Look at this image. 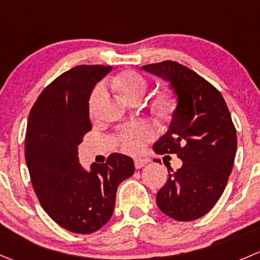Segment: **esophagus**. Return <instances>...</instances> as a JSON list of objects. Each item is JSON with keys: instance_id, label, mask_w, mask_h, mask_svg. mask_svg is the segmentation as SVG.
Wrapping results in <instances>:
<instances>
[{"instance_id": "esophagus-1", "label": "esophagus", "mask_w": 260, "mask_h": 260, "mask_svg": "<svg viewBox=\"0 0 260 260\" xmlns=\"http://www.w3.org/2000/svg\"><path fill=\"white\" fill-rule=\"evenodd\" d=\"M148 162H150V160H148V158H146V157L136 158V160H135V166H136V169H141V168H143V166H145V165H147Z\"/></svg>"}]
</instances>
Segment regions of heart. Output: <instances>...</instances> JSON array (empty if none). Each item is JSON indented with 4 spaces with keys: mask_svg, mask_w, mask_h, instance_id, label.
<instances>
[{
    "mask_svg": "<svg viewBox=\"0 0 260 260\" xmlns=\"http://www.w3.org/2000/svg\"><path fill=\"white\" fill-rule=\"evenodd\" d=\"M147 81L135 71H123L112 80V87L128 103L140 102L147 91ZM104 86L98 85L90 96V113L95 114L100 102L104 98ZM173 108V100L169 95H161L156 100V109L160 114H166ZM153 137V131L147 123H135L124 125L119 131V142L123 150L135 153L142 150L146 142Z\"/></svg>",
    "mask_w": 260,
    "mask_h": 260,
    "instance_id": "1",
    "label": "heart"
}]
</instances>
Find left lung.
Here are the masks:
<instances>
[{
	"mask_svg": "<svg viewBox=\"0 0 260 260\" xmlns=\"http://www.w3.org/2000/svg\"><path fill=\"white\" fill-rule=\"evenodd\" d=\"M142 70L162 77L176 95L169 129L152 148L175 153L183 165L169 171L156 202L174 220H197L220 200L233 170L238 140L231 114L221 92L180 63L164 60Z\"/></svg>",
	"mask_w": 260,
	"mask_h": 260,
	"instance_id": "left-lung-1",
	"label": "left lung"
}]
</instances>
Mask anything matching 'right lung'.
I'll return each mask as SVG.
<instances>
[{
  "instance_id": "add662e5",
  "label": "right lung",
  "mask_w": 260,
  "mask_h": 260,
  "mask_svg": "<svg viewBox=\"0 0 260 260\" xmlns=\"http://www.w3.org/2000/svg\"><path fill=\"white\" fill-rule=\"evenodd\" d=\"M112 66H76L48 85L30 110L25 160L35 194L60 228L91 234L110 220L117 188L135 173L132 157L112 153L105 164L79 161V145L91 129L89 100Z\"/></svg>"
}]
</instances>
